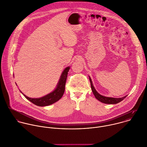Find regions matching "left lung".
I'll return each mask as SVG.
<instances>
[{
  "instance_id": "1",
  "label": "left lung",
  "mask_w": 147,
  "mask_h": 147,
  "mask_svg": "<svg viewBox=\"0 0 147 147\" xmlns=\"http://www.w3.org/2000/svg\"><path fill=\"white\" fill-rule=\"evenodd\" d=\"M89 79H90V83H91V87L92 89V91L95 96V97L96 98V99H97L98 100H99L100 102L106 103V104H117L119 102H120L121 101H122L123 99H124L127 95L122 97V98H111V97H106L105 96H103L100 94H99L95 89L91 79L90 78V77L89 76Z\"/></svg>"
}]
</instances>
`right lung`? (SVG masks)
Instances as JSON below:
<instances>
[{
	"label": "right lung",
	"instance_id": "add662e5",
	"mask_svg": "<svg viewBox=\"0 0 147 147\" xmlns=\"http://www.w3.org/2000/svg\"><path fill=\"white\" fill-rule=\"evenodd\" d=\"M70 69L69 67H68L65 68V69L62 72L58 84L56 88L52 92L39 98H32L27 96L24 94L21 91V92L25 96V97L28 99L29 101L34 103V105L38 106H46L51 105L61 98L63 96L64 91H65V86L67 78L68 72Z\"/></svg>",
	"mask_w": 147,
	"mask_h": 147
}]
</instances>
